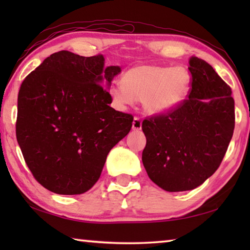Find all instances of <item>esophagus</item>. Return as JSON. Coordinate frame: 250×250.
<instances>
[{
    "mask_svg": "<svg viewBox=\"0 0 250 250\" xmlns=\"http://www.w3.org/2000/svg\"><path fill=\"white\" fill-rule=\"evenodd\" d=\"M141 128H142V121H141V119H140V118L135 117L134 119H133V122H132V129L138 131V130H141Z\"/></svg>",
    "mask_w": 250,
    "mask_h": 250,
    "instance_id": "esophagus-1",
    "label": "esophagus"
}]
</instances>
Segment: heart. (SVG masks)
<instances>
[{"label":"heart","mask_w":250,"mask_h":250,"mask_svg":"<svg viewBox=\"0 0 250 250\" xmlns=\"http://www.w3.org/2000/svg\"><path fill=\"white\" fill-rule=\"evenodd\" d=\"M121 82L113 83L108 90L113 108L125 111L135 100H142L143 109L147 113L160 115L184 100L191 77L183 67L145 64L126 70Z\"/></svg>","instance_id":"b5f03b06"}]
</instances>
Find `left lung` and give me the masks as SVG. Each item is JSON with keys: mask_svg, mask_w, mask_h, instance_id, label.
Masks as SVG:
<instances>
[{"mask_svg": "<svg viewBox=\"0 0 250 250\" xmlns=\"http://www.w3.org/2000/svg\"><path fill=\"white\" fill-rule=\"evenodd\" d=\"M188 98L142 122V162L152 182L167 192L194 189L221 166L235 128L231 89L208 62L189 58Z\"/></svg>", "mask_w": 250, "mask_h": 250, "instance_id": "left-lung-1", "label": "left lung"}]
</instances>
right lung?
I'll return each instance as SVG.
<instances>
[{
    "label": "right lung",
    "mask_w": 250,
    "mask_h": 250,
    "mask_svg": "<svg viewBox=\"0 0 250 250\" xmlns=\"http://www.w3.org/2000/svg\"><path fill=\"white\" fill-rule=\"evenodd\" d=\"M119 66L103 55L52 54L26 76L18 97L16 139L33 176L48 191L76 195L99 180L110 150L133 117L110 107Z\"/></svg>",
    "instance_id": "1"
}]
</instances>
